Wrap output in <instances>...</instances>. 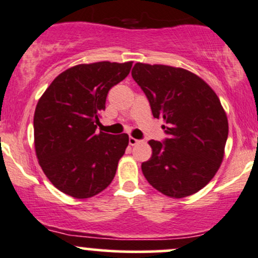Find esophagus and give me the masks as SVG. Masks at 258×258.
<instances>
[{
	"label": "esophagus",
	"instance_id": "1",
	"mask_svg": "<svg viewBox=\"0 0 258 258\" xmlns=\"http://www.w3.org/2000/svg\"><path fill=\"white\" fill-rule=\"evenodd\" d=\"M138 144H140V140H138V139L132 138V137L129 138V145H130V146H135V145H138Z\"/></svg>",
	"mask_w": 258,
	"mask_h": 258
}]
</instances>
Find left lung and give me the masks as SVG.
<instances>
[{"label": "left lung", "mask_w": 258, "mask_h": 258, "mask_svg": "<svg viewBox=\"0 0 258 258\" xmlns=\"http://www.w3.org/2000/svg\"><path fill=\"white\" fill-rule=\"evenodd\" d=\"M133 79L143 89L168 138L150 140L152 156L141 164L156 190L181 199L210 183L221 167L228 139V118L208 84L183 68L137 63Z\"/></svg>", "instance_id": "obj_1"}]
</instances>
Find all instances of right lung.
<instances>
[{
    "label": "right lung",
    "instance_id": "1",
    "mask_svg": "<svg viewBox=\"0 0 258 258\" xmlns=\"http://www.w3.org/2000/svg\"><path fill=\"white\" fill-rule=\"evenodd\" d=\"M133 62L78 64L60 73L40 97L34 144L43 173L57 189L89 199L113 180L128 134L96 132L109 89L128 77Z\"/></svg>",
    "mask_w": 258,
    "mask_h": 258
}]
</instances>
